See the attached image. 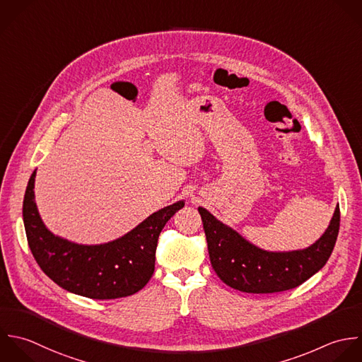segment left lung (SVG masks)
I'll return each mask as SVG.
<instances>
[{"label":"left lung","mask_w":362,"mask_h":362,"mask_svg":"<svg viewBox=\"0 0 362 362\" xmlns=\"http://www.w3.org/2000/svg\"><path fill=\"white\" fill-rule=\"evenodd\" d=\"M211 267L233 289L247 293H275L293 289L319 272L329 261L340 230V207L326 233L312 247L292 252H268L199 207Z\"/></svg>","instance_id":"8db88e82"}]
</instances>
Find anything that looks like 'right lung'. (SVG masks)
Returning a JSON list of instances; mask_svg holds the SVG:
<instances>
[{"label": "right lung", "mask_w": 362, "mask_h": 362, "mask_svg": "<svg viewBox=\"0 0 362 362\" xmlns=\"http://www.w3.org/2000/svg\"><path fill=\"white\" fill-rule=\"evenodd\" d=\"M36 170L26 186L22 216L30 252L40 269L60 288L98 299H118L136 293L152 278L158 238L185 203L168 206L124 237L101 245H78L53 235L42 223L33 194Z\"/></svg>", "instance_id": "add662e5"}]
</instances>
